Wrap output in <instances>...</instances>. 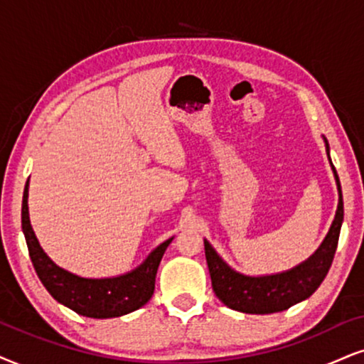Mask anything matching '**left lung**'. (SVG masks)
Returning <instances> with one entry per match:
<instances>
[{
    "mask_svg": "<svg viewBox=\"0 0 364 364\" xmlns=\"http://www.w3.org/2000/svg\"><path fill=\"white\" fill-rule=\"evenodd\" d=\"M326 148L329 154L328 142H326ZM333 171L339 191V203L334 222L331 225L328 237L317 248L316 254L309 260L297 265L296 269L282 274L265 275V277H247V275L230 269L220 259L215 248L205 240V255L210 270L211 287L225 306H228L230 309L245 312V314H272V312L289 309L291 306L304 301L316 292L333 264L344 215L341 185H339L334 166Z\"/></svg>",
    "mask_w": 364,
    "mask_h": 364,
    "instance_id": "8db88e82",
    "label": "left lung"
}]
</instances>
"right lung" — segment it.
I'll list each match as a JSON object with an SVG mask.
<instances>
[{
  "label": "right lung",
  "mask_w": 364,
  "mask_h": 364,
  "mask_svg": "<svg viewBox=\"0 0 364 364\" xmlns=\"http://www.w3.org/2000/svg\"><path fill=\"white\" fill-rule=\"evenodd\" d=\"M21 228L35 272L55 301L70 307L77 314L94 319L119 317L139 309L154 292V280L159 262L173 238L151 252L144 264L126 275L112 279H84L60 269L48 259L36 240L28 216V181L23 191Z\"/></svg>",
  "instance_id": "right-lung-1"
}]
</instances>
